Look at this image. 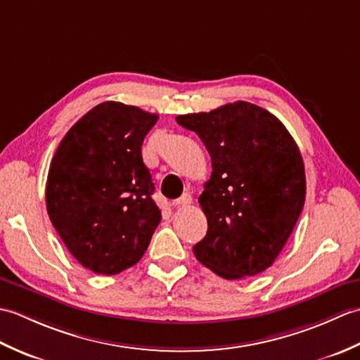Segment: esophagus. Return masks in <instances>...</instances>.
I'll list each match as a JSON object with an SVG mask.
<instances>
[{
  "label": "esophagus",
  "instance_id": "esophagus-1",
  "mask_svg": "<svg viewBox=\"0 0 360 360\" xmlns=\"http://www.w3.org/2000/svg\"><path fill=\"white\" fill-rule=\"evenodd\" d=\"M190 202H192V196H190L188 193H184L179 198V200H174L172 202V205H174V207H184V205H188Z\"/></svg>",
  "mask_w": 360,
  "mask_h": 360
}]
</instances>
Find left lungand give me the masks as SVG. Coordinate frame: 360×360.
Segmentation results:
<instances>
[{
	"instance_id": "1",
	"label": "left lung",
	"mask_w": 360,
	"mask_h": 360,
	"mask_svg": "<svg viewBox=\"0 0 360 360\" xmlns=\"http://www.w3.org/2000/svg\"><path fill=\"white\" fill-rule=\"evenodd\" d=\"M176 122L195 131L212 159L200 202L207 235L193 246L198 262L226 280L272 266L300 217L307 178L292 136L264 108L233 102Z\"/></svg>"
}]
</instances>
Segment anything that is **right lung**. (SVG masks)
<instances>
[{"label":"right lung","instance_id":"obj_1","mask_svg":"<svg viewBox=\"0 0 360 360\" xmlns=\"http://www.w3.org/2000/svg\"><path fill=\"white\" fill-rule=\"evenodd\" d=\"M158 114L103 102L60 142L46 182L53 227L77 262L102 275L134 266L160 223L142 142Z\"/></svg>","mask_w":360,"mask_h":360}]
</instances>
